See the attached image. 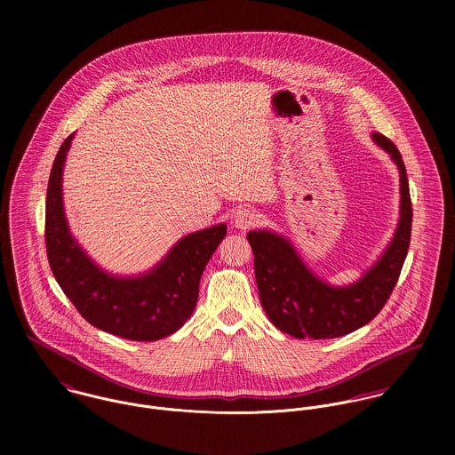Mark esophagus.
<instances>
[{
	"mask_svg": "<svg viewBox=\"0 0 455 455\" xmlns=\"http://www.w3.org/2000/svg\"><path fill=\"white\" fill-rule=\"evenodd\" d=\"M260 222V215L254 210V208H249V206H243L240 210L235 212V226L238 229H251L254 226H258Z\"/></svg>",
	"mask_w": 455,
	"mask_h": 455,
	"instance_id": "obj_1",
	"label": "esophagus"
}]
</instances>
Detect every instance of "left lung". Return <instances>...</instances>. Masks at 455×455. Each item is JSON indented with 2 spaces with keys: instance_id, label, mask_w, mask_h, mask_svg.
<instances>
[{
  "instance_id": "obj_1",
  "label": "left lung",
  "mask_w": 455,
  "mask_h": 455,
  "mask_svg": "<svg viewBox=\"0 0 455 455\" xmlns=\"http://www.w3.org/2000/svg\"><path fill=\"white\" fill-rule=\"evenodd\" d=\"M373 140L390 154L401 175V217L386 254L354 285L331 287L314 276L292 245L269 233L251 231L260 305L267 319L294 338L329 339L345 336L373 321L397 283L411 236V199L406 168L387 136Z\"/></svg>"
}]
</instances>
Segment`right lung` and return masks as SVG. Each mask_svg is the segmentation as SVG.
Listing matches in <instances>:
<instances>
[{
	"label": "right lung",
	"mask_w": 455,
	"mask_h": 455,
	"mask_svg": "<svg viewBox=\"0 0 455 455\" xmlns=\"http://www.w3.org/2000/svg\"><path fill=\"white\" fill-rule=\"evenodd\" d=\"M73 134L54 159L45 203V247L51 269L89 324L134 341H156L179 331L195 310L199 278L226 236L219 224L182 238L150 273L117 278L103 273L71 238L63 212L61 175Z\"/></svg>",
	"instance_id": "right-lung-1"
}]
</instances>
